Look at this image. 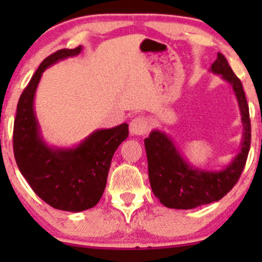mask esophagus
Wrapping results in <instances>:
<instances>
[{
  "mask_svg": "<svg viewBox=\"0 0 262 262\" xmlns=\"http://www.w3.org/2000/svg\"><path fill=\"white\" fill-rule=\"evenodd\" d=\"M129 130L132 135H144L148 133L149 130V122L148 119L144 117H137V118L132 119L129 123Z\"/></svg>",
  "mask_w": 262,
  "mask_h": 262,
  "instance_id": "1",
  "label": "esophagus"
}]
</instances>
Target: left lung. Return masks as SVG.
I'll use <instances>...</instances> for the list:
<instances>
[{
	"label": "left lung",
	"mask_w": 262,
	"mask_h": 262,
	"mask_svg": "<svg viewBox=\"0 0 262 262\" xmlns=\"http://www.w3.org/2000/svg\"><path fill=\"white\" fill-rule=\"evenodd\" d=\"M209 71L221 75L235 93L243 125L240 150L223 169H200L183 158L170 135L159 129L151 130L144 140L148 156L149 181L156 198L167 208L192 209L217 202L234 187L248 159L251 125L242 81L233 73L225 56L221 53H218L217 60L210 66Z\"/></svg>",
	"instance_id": "1"
}]
</instances>
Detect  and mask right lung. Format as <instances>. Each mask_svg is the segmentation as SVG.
Masks as SVG:
<instances>
[{
	"instance_id": "1",
	"label": "right lung",
	"mask_w": 262,
	"mask_h": 262,
	"mask_svg": "<svg viewBox=\"0 0 262 262\" xmlns=\"http://www.w3.org/2000/svg\"><path fill=\"white\" fill-rule=\"evenodd\" d=\"M81 52L80 45L43 60L20 95L13 129L17 166L33 191L53 208L74 213L92 208L101 200L114 152L129 134L123 123L97 129L73 148L52 146L44 140L34 110L39 81L49 66Z\"/></svg>"
}]
</instances>
